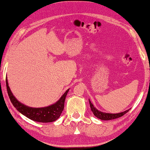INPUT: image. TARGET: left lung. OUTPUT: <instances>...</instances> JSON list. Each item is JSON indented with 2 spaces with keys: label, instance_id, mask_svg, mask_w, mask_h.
Here are the masks:
<instances>
[{
  "label": "left lung",
  "instance_id": "left-lung-1",
  "mask_svg": "<svg viewBox=\"0 0 150 150\" xmlns=\"http://www.w3.org/2000/svg\"><path fill=\"white\" fill-rule=\"evenodd\" d=\"M89 101V104H90V108H91V111L93 112V113L94 115H95L96 117H98V119L101 120H114V119H117L120 117H122L124 115H125L126 112H128L130 109H128L126 110H125L124 112H119V113H108V112H104L100 111V110H98L97 108L96 107H94V106L93 105V104L91 103V101Z\"/></svg>",
  "mask_w": 150,
  "mask_h": 150
}]
</instances>
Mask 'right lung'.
I'll return each instance as SVG.
<instances>
[{
    "mask_svg": "<svg viewBox=\"0 0 150 150\" xmlns=\"http://www.w3.org/2000/svg\"><path fill=\"white\" fill-rule=\"evenodd\" d=\"M6 85H7L8 95H9L10 100L14 107L20 113L24 115V116H26L30 120L35 121V122L42 123L54 122L60 117L61 112H63V108H64L65 98H66L69 89H67L60 98V99L56 103L53 104L52 105L42 108H33L21 103L16 99L9 87L7 78H6Z\"/></svg>",
    "mask_w": 150,
    "mask_h": 150,
    "instance_id": "add662e5",
    "label": "right lung"
}]
</instances>
